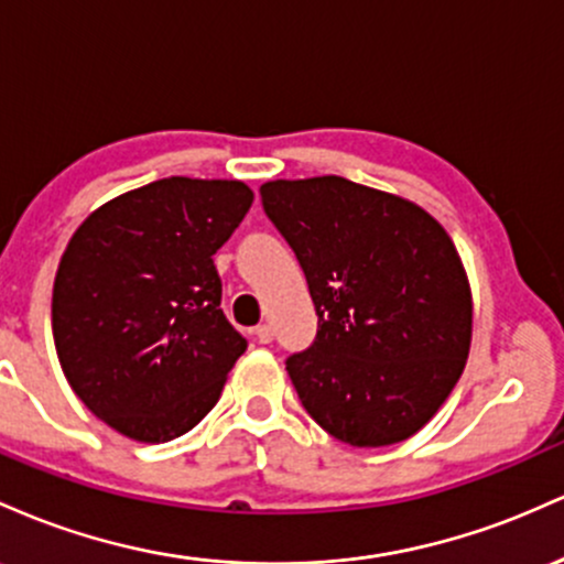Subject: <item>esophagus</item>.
<instances>
[{"mask_svg": "<svg viewBox=\"0 0 564 564\" xmlns=\"http://www.w3.org/2000/svg\"><path fill=\"white\" fill-rule=\"evenodd\" d=\"M256 338H258V344H271V340H274V327L258 325L256 327Z\"/></svg>", "mask_w": 564, "mask_h": 564, "instance_id": "1", "label": "esophagus"}]
</instances>
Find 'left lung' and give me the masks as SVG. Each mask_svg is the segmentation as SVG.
Masks as SVG:
<instances>
[{"instance_id":"obj_1","label":"left lung","mask_w":564,"mask_h":564,"mask_svg":"<svg viewBox=\"0 0 564 564\" xmlns=\"http://www.w3.org/2000/svg\"><path fill=\"white\" fill-rule=\"evenodd\" d=\"M263 210L299 258L316 338L288 357L306 413L354 447L434 419L471 346V290L447 231L413 202L340 175L269 181Z\"/></svg>"}]
</instances>
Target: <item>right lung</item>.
<instances>
[{
	"mask_svg": "<svg viewBox=\"0 0 564 564\" xmlns=\"http://www.w3.org/2000/svg\"><path fill=\"white\" fill-rule=\"evenodd\" d=\"M250 205L242 181L173 175L74 231L53 284L55 351L74 394L119 434L175 440L218 402L248 340L220 308L213 256Z\"/></svg>",
	"mask_w": 564,
	"mask_h": 564,
	"instance_id": "add662e5",
	"label": "right lung"
}]
</instances>
